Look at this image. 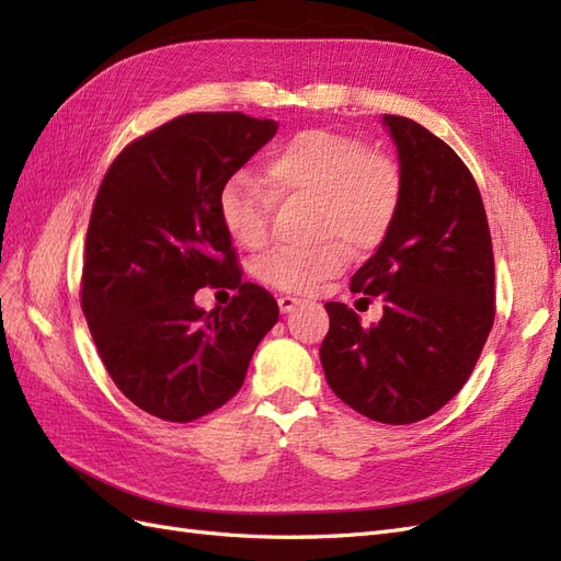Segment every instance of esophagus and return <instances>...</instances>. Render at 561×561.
Masks as SVG:
<instances>
[{"label": "esophagus", "instance_id": "esophagus-1", "mask_svg": "<svg viewBox=\"0 0 561 561\" xmlns=\"http://www.w3.org/2000/svg\"><path fill=\"white\" fill-rule=\"evenodd\" d=\"M298 304H300V298H294V296H279V310H282V312H291Z\"/></svg>", "mask_w": 561, "mask_h": 561}]
</instances>
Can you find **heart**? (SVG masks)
Instances as JSON below:
<instances>
[{"mask_svg":"<svg viewBox=\"0 0 561 561\" xmlns=\"http://www.w3.org/2000/svg\"><path fill=\"white\" fill-rule=\"evenodd\" d=\"M261 180L239 172L218 198L220 220L243 249H261L270 234L275 201L312 198L310 249H272L255 263L263 284L284 294H308L346 270L351 251H375L389 239L405 198V178L393 156L367 149L348 133H296L272 149Z\"/></svg>","mask_w":561,"mask_h":561,"instance_id":"b5f03b06","label":"heart"}]
</instances>
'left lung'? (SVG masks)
I'll list each match as a JSON object with an SVG mask.
<instances>
[{
    "instance_id": "1",
    "label": "left lung",
    "mask_w": 561,
    "mask_h": 561,
    "mask_svg": "<svg viewBox=\"0 0 561 561\" xmlns=\"http://www.w3.org/2000/svg\"><path fill=\"white\" fill-rule=\"evenodd\" d=\"M405 198L353 294L381 296L383 318L324 304L320 360L332 391L381 424L431 417L467 383L495 320L493 243L477 180L448 144L403 116H383ZM369 300V298H367Z\"/></svg>"
}]
</instances>
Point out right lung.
Returning <instances> with one entry per match:
<instances>
[{
    "label": "right lung",
    "instance_id": "add662e5",
    "mask_svg": "<svg viewBox=\"0 0 561 561\" xmlns=\"http://www.w3.org/2000/svg\"><path fill=\"white\" fill-rule=\"evenodd\" d=\"M275 133L239 111L186 113L127 144L99 186L80 306L113 383L158 420L222 408L277 324L275 296L241 279L218 208L222 184ZM201 285L236 296L206 313L193 304Z\"/></svg>",
    "mask_w": 561,
    "mask_h": 561
}]
</instances>
